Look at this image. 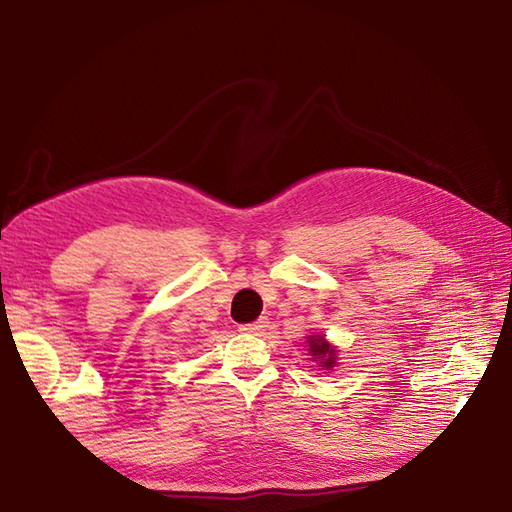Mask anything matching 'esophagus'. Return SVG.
I'll return each instance as SVG.
<instances>
[{
    "instance_id": "34e87169",
    "label": "esophagus",
    "mask_w": 512,
    "mask_h": 512,
    "mask_svg": "<svg viewBox=\"0 0 512 512\" xmlns=\"http://www.w3.org/2000/svg\"><path fill=\"white\" fill-rule=\"evenodd\" d=\"M266 328H268V321H266V319H257V321H253V323L239 325V330L248 332V334H262Z\"/></svg>"
}]
</instances>
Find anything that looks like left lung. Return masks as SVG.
<instances>
[{"label":"left lung","instance_id":"left-lung-1","mask_svg":"<svg viewBox=\"0 0 512 512\" xmlns=\"http://www.w3.org/2000/svg\"><path fill=\"white\" fill-rule=\"evenodd\" d=\"M308 345H310V354L321 361V367H325V369L334 367L336 352H334V347L323 339V336H308Z\"/></svg>","mask_w":512,"mask_h":512}]
</instances>
